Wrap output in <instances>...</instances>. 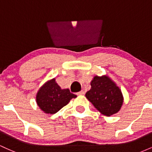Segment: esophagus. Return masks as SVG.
Wrapping results in <instances>:
<instances>
[{
	"mask_svg": "<svg viewBox=\"0 0 152 152\" xmlns=\"http://www.w3.org/2000/svg\"><path fill=\"white\" fill-rule=\"evenodd\" d=\"M77 95H83V94H84V91H79V92H78L77 94Z\"/></svg>",
	"mask_w": 152,
	"mask_h": 152,
	"instance_id": "obj_1",
	"label": "esophagus"
}]
</instances>
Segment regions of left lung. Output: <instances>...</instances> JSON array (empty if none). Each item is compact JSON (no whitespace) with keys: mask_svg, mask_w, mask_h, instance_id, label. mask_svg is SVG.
I'll use <instances>...</instances> for the list:
<instances>
[{"mask_svg":"<svg viewBox=\"0 0 152 152\" xmlns=\"http://www.w3.org/2000/svg\"><path fill=\"white\" fill-rule=\"evenodd\" d=\"M91 86L86 97L99 112L110 116L119 111L123 104V96L111 78L106 76H96L91 82Z\"/></svg>","mask_w":152,"mask_h":152,"instance_id":"8db88e82","label":"left lung"}]
</instances>
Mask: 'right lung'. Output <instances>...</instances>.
<instances>
[{
	"label": "right lung",
	"instance_id": "right-lung-1",
	"mask_svg": "<svg viewBox=\"0 0 152 152\" xmlns=\"http://www.w3.org/2000/svg\"><path fill=\"white\" fill-rule=\"evenodd\" d=\"M76 95L71 93L69 88L61 89L57 84L55 78L46 82L40 88L36 95V102L40 109L46 114H56L71 99Z\"/></svg>",
	"mask_w": 152,
	"mask_h": 152
}]
</instances>
